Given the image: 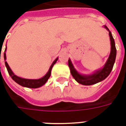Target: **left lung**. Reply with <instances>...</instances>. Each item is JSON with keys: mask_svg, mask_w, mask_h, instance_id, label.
<instances>
[{"mask_svg": "<svg viewBox=\"0 0 126 126\" xmlns=\"http://www.w3.org/2000/svg\"><path fill=\"white\" fill-rule=\"evenodd\" d=\"M105 27L107 30H109V29L107 28V26H105ZM109 33L110 40H111V53H110V55L109 57L108 60L107 61V63H105V66L103 67V69L96 71L94 74L90 75V76H82V75H80L77 72L76 70L74 69L71 61L69 59L68 65L69 68H70L71 75L74 77V79L79 84L86 85V86L94 84L98 82L103 81V79H105L111 73L115 61V57H116V48H115V45L114 39L112 36L111 32L109 30Z\"/></svg>", "mask_w": 126, "mask_h": 126, "instance_id": "left-lung-1", "label": "left lung"}]
</instances>
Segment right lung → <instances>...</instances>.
Masks as SVG:
<instances>
[{
    "instance_id": "add662e5",
    "label": "right lung",
    "mask_w": 126,
    "mask_h": 126,
    "mask_svg": "<svg viewBox=\"0 0 126 126\" xmlns=\"http://www.w3.org/2000/svg\"><path fill=\"white\" fill-rule=\"evenodd\" d=\"M5 50H6V48H5ZM4 60H6V53L4 52ZM58 58H57L54 62L52 63V64L50 66L49 70L48 71L45 76H44L43 78H42L40 79H24V78H19V77L15 76V74H13V72L11 71V69H10L9 66L8 65L7 62L5 61V65H6V67L7 69V71H8V73L10 75V76L12 78L15 82H17L18 84L21 85L22 86H24V87L27 88H39L42 86V85H44L46 82H47V80L48 79V78L50 76V74H51V69H52V67H53V65H55V63L57 62Z\"/></svg>"
}]
</instances>
